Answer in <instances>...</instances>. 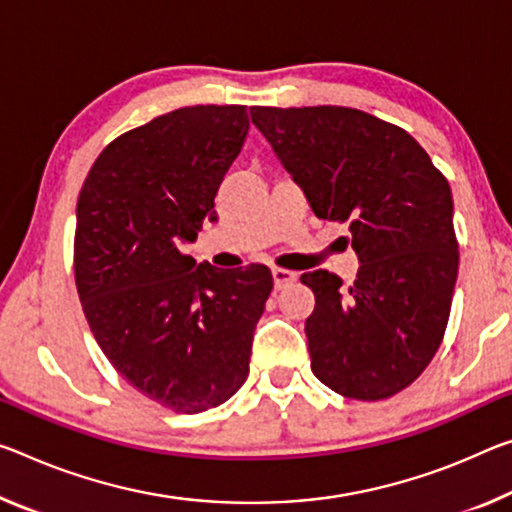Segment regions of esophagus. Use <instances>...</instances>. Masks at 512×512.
<instances>
[{"label": "esophagus", "mask_w": 512, "mask_h": 512, "mask_svg": "<svg viewBox=\"0 0 512 512\" xmlns=\"http://www.w3.org/2000/svg\"><path fill=\"white\" fill-rule=\"evenodd\" d=\"M296 280V273L294 271H287V269H273V285L275 289H282L291 285V282Z\"/></svg>", "instance_id": "obj_1"}]
</instances>
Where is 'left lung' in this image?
<instances>
[{
	"label": "left lung",
	"instance_id": "8db88e82",
	"mask_svg": "<svg viewBox=\"0 0 512 512\" xmlns=\"http://www.w3.org/2000/svg\"><path fill=\"white\" fill-rule=\"evenodd\" d=\"M250 120L316 218L348 223L353 287L326 269L305 321L314 376L358 401L387 399L433 360L458 278L449 182L401 127L348 107H250Z\"/></svg>",
	"mask_w": 512,
	"mask_h": 512
}]
</instances>
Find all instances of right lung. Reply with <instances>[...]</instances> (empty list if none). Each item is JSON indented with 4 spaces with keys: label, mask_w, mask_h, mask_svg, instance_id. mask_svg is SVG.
Listing matches in <instances>:
<instances>
[{
    "label": "right lung",
    "mask_w": 512,
    "mask_h": 512,
    "mask_svg": "<svg viewBox=\"0 0 512 512\" xmlns=\"http://www.w3.org/2000/svg\"><path fill=\"white\" fill-rule=\"evenodd\" d=\"M239 104L184 107L118 136L77 200L75 278L88 326L129 385L196 415L246 383L273 275L180 253L205 221L248 136Z\"/></svg>",
    "instance_id": "obj_1"
}]
</instances>
